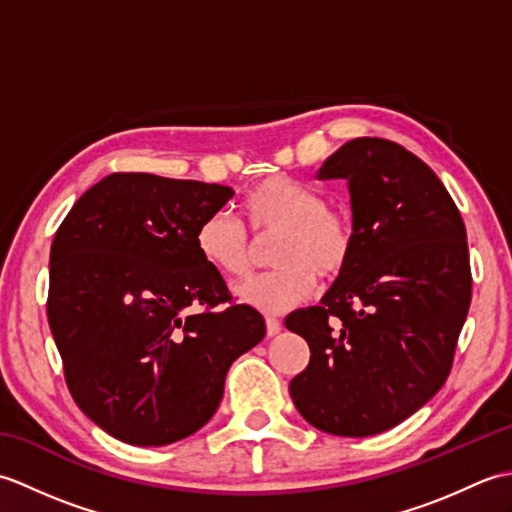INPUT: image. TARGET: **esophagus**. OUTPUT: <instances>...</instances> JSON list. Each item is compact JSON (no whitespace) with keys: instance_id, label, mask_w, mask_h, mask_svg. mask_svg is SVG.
I'll return each mask as SVG.
<instances>
[{"instance_id":"34e87169","label":"esophagus","mask_w":512,"mask_h":512,"mask_svg":"<svg viewBox=\"0 0 512 512\" xmlns=\"http://www.w3.org/2000/svg\"><path fill=\"white\" fill-rule=\"evenodd\" d=\"M279 330H281V321L275 319V317H266V332H268V336L279 334Z\"/></svg>"}]
</instances>
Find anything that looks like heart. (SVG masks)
I'll return each instance as SVG.
<instances>
[{"mask_svg": "<svg viewBox=\"0 0 512 512\" xmlns=\"http://www.w3.org/2000/svg\"><path fill=\"white\" fill-rule=\"evenodd\" d=\"M255 237L277 235L270 264L279 266L237 286V299L266 314H279L312 297L317 272L341 275L352 259L354 226L345 211L325 204L323 193L288 176H270L242 200ZM195 250L204 264L228 279H242L250 268V242L228 211H213L195 228Z\"/></svg>", "mask_w": 512, "mask_h": 512, "instance_id": "heart-1", "label": "heart"}]
</instances>
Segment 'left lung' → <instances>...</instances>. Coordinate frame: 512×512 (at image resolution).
<instances>
[{"label":"left lung","mask_w":512,"mask_h":512,"mask_svg":"<svg viewBox=\"0 0 512 512\" xmlns=\"http://www.w3.org/2000/svg\"><path fill=\"white\" fill-rule=\"evenodd\" d=\"M317 178L347 182L354 250L319 306L286 317L310 347L290 396L312 427L376 436L451 372L471 306L466 228L436 173L391 140H350Z\"/></svg>","instance_id":"obj_1"}]
</instances>
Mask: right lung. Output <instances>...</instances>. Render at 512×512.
I'll return each mask as SVG.
<instances>
[{
  "instance_id": "obj_1",
  "label": "right lung",
  "mask_w": 512,
  "mask_h": 512,
  "mask_svg": "<svg viewBox=\"0 0 512 512\" xmlns=\"http://www.w3.org/2000/svg\"><path fill=\"white\" fill-rule=\"evenodd\" d=\"M235 191L112 173L74 202L50 248L48 323L76 405L116 440L165 447L202 429L235 358L266 334L195 250Z\"/></svg>"
}]
</instances>
